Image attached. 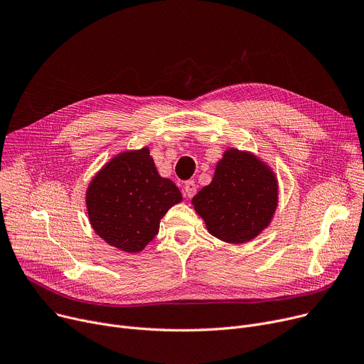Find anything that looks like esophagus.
Returning a JSON list of instances; mask_svg holds the SVG:
<instances>
[{"label": "esophagus", "instance_id": "34e87169", "mask_svg": "<svg viewBox=\"0 0 364 364\" xmlns=\"http://www.w3.org/2000/svg\"><path fill=\"white\" fill-rule=\"evenodd\" d=\"M195 193H196V184H195V181H187L186 184H184V187H183V195H184V198H193L195 196Z\"/></svg>", "mask_w": 364, "mask_h": 364}]
</instances>
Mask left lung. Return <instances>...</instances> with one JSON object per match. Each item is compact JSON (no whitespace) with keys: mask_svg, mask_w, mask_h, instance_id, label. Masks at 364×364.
<instances>
[{"mask_svg":"<svg viewBox=\"0 0 364 364\" xmlns=\"http://www.w3.org/2000/svg\"><path fill=\"white\" fill-rule=\"evenodd\" d=\"M208 231L225 243L241 245L271 224L278 205V181L271 166L250 152L227 149L215 176L191 199Z\"/></svg>","mask_w":364,"mask_h":364,"instance_id":"obj_1","label":"left lung"}]
</instances>
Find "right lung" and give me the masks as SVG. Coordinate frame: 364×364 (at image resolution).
I'll use <instances>...</instances> for the list:
<instances>
[{"label": "right lung", "instance_id": "right-lung-1", "mask_svg": "<svg viewBox=\"0 0 364 364\" xmlns=\"http://www.w3.org/2000/svg\"><path fill=\"white\" fill-rule=\"evenodd\" d=\"M181 200L178 187L158 174L148 148L115 155L86 190L92 228L127 253L146 247L158 234L161 218Z\"/></svg>", "mask_w": 364, "mask_h": 364}]
</instances>
